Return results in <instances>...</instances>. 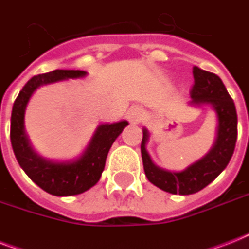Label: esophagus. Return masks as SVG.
Returning a JSON list of instances; mask_svg holds the SVG:
<instances>
[{
	"label": "esophagus",
	"instance_id": "esophagus-1",
	"mask_svg": "<svg viewBox=\"0 0 249 249\" xmlns=\"http://www.w3.org/2000/svg\"><path fill=\"white\" fill-rule=\"evenodd\" d=\"M129 120L132 124H140L141 121L143 120V109L138 106L132 107L129 109Z\"/></svg>",
	"mask_w": 249,
	"mask_h": 249
}]
</instances>
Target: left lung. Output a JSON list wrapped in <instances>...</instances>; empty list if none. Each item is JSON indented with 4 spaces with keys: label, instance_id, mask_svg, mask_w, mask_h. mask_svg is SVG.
Here are the masks:
<instances>
[{
    "label": "left lung",
    "instance_id": "1",
    "mask_svg": "<svg viewBox=\"0 0 249 249\" xmlns=\"http://www.w3.org/2000/svg\"><path fill=\"white\" fill-rule=\"evenodd\" d=\"M194 86L189 106L201 108L209 107L217 116L216 138L212 147L203 158L190 164L181 172L168 170L156 165L147 152L146 144L150 133L143 128L141 154L146 177L152 185L163 191L179 195H190L208 186L228 166L235 148L238 137V116L234 101L229 95L222 80L212 72L199 67L193 68Z\"/></svg>",
    "mask_w": 249,
    "mask_h": 249
}]
</instances>
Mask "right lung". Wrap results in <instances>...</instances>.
Returning a JSON list of instances; mask_svg holds the SVG:
<instances>
[{
  "mask_svg": "<svg viewBox=\"0 0 249 249\" xmlns=\"http://www.w3.org/2000/svg\"><path fill=\"white\" fill-rule=\"evenodd\" d=\"M88 72L80 70H55L33 76L23 86L11 112L10 140L18 163L37 186L55 196L79 195L97 185L105 169L106 159L112 143L129 124L126 120L99 124L89 143L79 158L66 161L46 159L35 151L24 126L25 108L38 88L63 80L81 79Z\"/></svg>",
  "mask_w": 249,
  "mask_h": 249,
  "instance_id": "right-lung-1",
  "label": "right lung"
}]
</instances>
